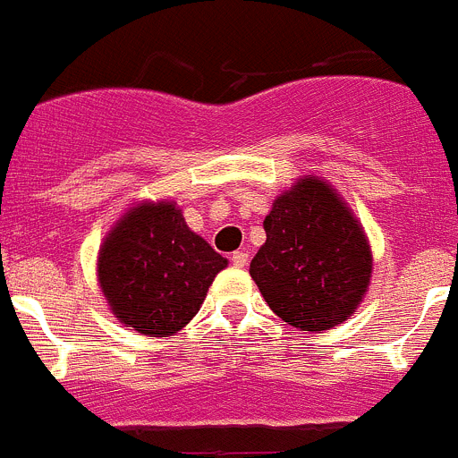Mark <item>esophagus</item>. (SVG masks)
Here are the masks:
<instances>
[{
	"label": "esophagus",
	"mask_w": 458,
	"mask_h": 458,
	"mask_svg": "<svg viewBox=\"0 0 458 458\" xmlns=\"http://www.w3.org/2000/svg\"><path fill=\"white\" fill-rule=\"evenodd\" d=\"M247 259H250V257H247V254L242 250L233 251V254H232V263L236 267H245L247 266Z\"/></svg>",
	"instance_id": "esophagus-1"
}]
</instances>
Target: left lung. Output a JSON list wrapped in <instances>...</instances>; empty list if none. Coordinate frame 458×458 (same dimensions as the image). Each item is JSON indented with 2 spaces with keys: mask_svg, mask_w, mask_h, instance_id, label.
<instances>
[{
  "mask_svg": "<svg viewBox=\"0 0 458 458\" xmlns=\"http://www.w3.org/2000/svg\"><path fill=\"white\" fill-rule=\"evenodd\" d=\"M263 229L250 275L272 311L300 331L345 322L370 286L372 251L343 197L325 179H297L276 197Z\"/></svg>",
  "mask_w": 458,
  "mask_h": 458,
  "instance_id": "1",
  "label": "left lung"
}]
</instances>
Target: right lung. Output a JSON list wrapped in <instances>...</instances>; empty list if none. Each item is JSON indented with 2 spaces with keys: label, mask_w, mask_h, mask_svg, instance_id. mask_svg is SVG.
Segmentation results:
<instances>
[{
  "label": "right lung",
  "mask_w": 458,
  "mask_h": 458,
  "mask_svg": "<svg viewBox=\"0 0 458 458\" xmlns=\"http://www.w3.org/2000/svg\"><path fill=\"white\" fill-rule=\"evenodd\" d=\"M226 267L191 232L174 201H140L113 225L99 247L98 276L113 316L142 335L177 334L199 311Z\"/></svg>",
  "instance_id": "obj_1"
}]
</instances>
